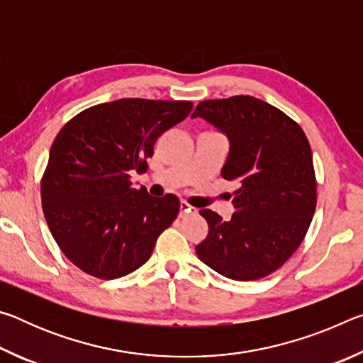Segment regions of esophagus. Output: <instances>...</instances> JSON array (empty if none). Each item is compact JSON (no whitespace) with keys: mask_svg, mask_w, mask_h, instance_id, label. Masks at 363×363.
I'll use <instances>...</instances> for the list:
<instances>
[{"mask_svg":"<svg viewBox=\"0 0 363 363\" xmlns=\"http://www.w3.org/2000/svg\"><path fill=\"white\" fill-rule=\"evenodd\" d=\"M190 213H195V208L190 206L187 201H181V205H179V216L184 218V216H186V214H190Z\"/></svg>","mask_w":363,"mask_h":363,"instance_id":"obj_1","label":"esophagus"}]
</instances>
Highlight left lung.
I'll use <instances>...</instances> for the list:
<instances>
[{"mask_svg":"<svg viewBox=\"0 0 363 363\" xmlns=\"http://www.w3.org/2000/svg\"><path fill=\"white\" fill-rule=\"evenodd\" d=\"M206 120L230 143L220 169L235 181L237 211L224 220L200 210L208 235L196 245L201 262L232 280H256L284 266L303 242L317 205L309 140L296 121L251 96L203 101L192 118Z\"/></svg>","mask_w":363,"mask_h":363,"instance_id":"1","label":"left lung"}]
</instances>
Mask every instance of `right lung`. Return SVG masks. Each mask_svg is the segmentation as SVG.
I'll list each match as a JSON object with an SVG mask.
<instances>
[{"mask_svg": "<svg viewBox=\"0 0 363 363\" xmlns=\"http://www.w3.org/2000/svg\"><path fill=\"white\" fill-rule=\"evenodd\" d=\"M189 101L118 99L89 107L54 139L41 201L62 253L83 272L112 280L149 259L160 233L173 224L179 199L134 189L157 139L187 118Z\"/></svg>", "mask_w": 363, "mask_h": 363, "instance_id": "add662e5", "label": "right lung"}]
</instances>
